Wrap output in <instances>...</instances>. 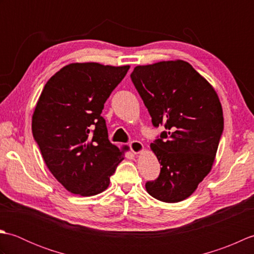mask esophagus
Returning <instances> with one entry per match:
<instances>
[{"label":"esophagus","instance_id":"esophagus-1","mask_svg":"<svg viewBox=\"0 0 254 254\" xmlns=\"http://www.w3.org/2000/svg\"><path fill=\"white\" fill-rule=\"evenodd\" d=\"M130 148H131V152L133 154H135V155L141 154V153L144 152V145L138 141L131 142L130 143Z\"/></svg>","mask_w":254,"mask_h":254}]
</instances>
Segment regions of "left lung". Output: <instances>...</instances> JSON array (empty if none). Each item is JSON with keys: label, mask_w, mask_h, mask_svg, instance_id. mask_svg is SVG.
<instances>
[{"label": "left lung", "mask_w": 254, "mask_h": 254, "mask_svg": "<svg viewBox=\"0 0 254 254\" xmlns=\"http://www.w3.org/2000/svg\"><path fill=\"white\" fill-rule=\"evenodd\" d=\"M132 82L155 127L167 132L150 144L161 166L146 191L161 202L178 203L196 190L216 157L224 130L223 108L216 90L183 60L134 67Z\"/></svg>", "instance_id": "obj_1"}]
</instances>
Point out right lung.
I'll return each instance as SVG.
<instances>
[{
    "mask_svg": "<svg viewBox=\"0 0 254 254\" xmlns=\"http://www.w3.org/2000/svg\"><path fill=\"white\" fill-rule=\"evenodd\" d=\"M130 65L71 63L48 80L32 113L31 130L45 163L68 192H104L128 146L108 139L100 115Z\"/></svg>",
    "mask_w": 254,
    "mask_h": 254,
    "instance_id": "add662e5",
    "label": "right lung"
}]
</instances>
